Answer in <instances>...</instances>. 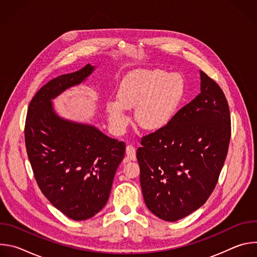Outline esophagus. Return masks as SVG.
I'll use <instances>...</instances> for the list:
<instances>
[{"label": "esophagus", "mask_w": 257, "mask_h": 257, "mask_svg": "<svg viewBox=\"0 0 257 257\" xmlns=\"http://www.w3.org/2000/svg\"><path fill=\"white\" fill-rule=\"evenodd\" d=\"M126 155L127 158L130 161H135L136 160V149L132 144H128L127 148H126Z\"/></svg>", "instance_id": "obj_1"}]
</instances>
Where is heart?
<instances>
[{
    "label": "heart",
    "mask_w": 257,
    "mask_h": 257,
    "mask_svg": "<svg viewBox=\"0 0 257 257\" xmlns=\"http://www.w3.org/2000/svg\"><path fill=\"white\" fill-rule=\"evenodd\" d=\"M185 93V78L178 72L156 69L132 73L121 83L119 100L109 99L105 104L109 125L115 133H123L130 122L126 108L135 107L139 127L162 129L175 117Z\"/></svg>",
    "instance_id": "heart-1"
}]
</instances>
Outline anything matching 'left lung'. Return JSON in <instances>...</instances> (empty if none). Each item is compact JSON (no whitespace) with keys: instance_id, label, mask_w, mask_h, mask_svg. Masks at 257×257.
Listing matches in <instances>:
<instances>
[{"instance_id":"8db88e82","label":"left lung","mask_w":257,"mask_h":257,"mask_svg":"<svg viewBox=\"0 0 257 257\" xmlns=\"http://www.w3.org/2000/svg\"><path fill=\"white\" fill-rule=\"evenodd\" d=\"M201 92L164 128L140 139L136 157L148 208L176 222L203 205L218 181L231 138L227 98L200 71Z\"/></svg>"}]
</instances>
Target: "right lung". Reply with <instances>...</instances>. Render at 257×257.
<instances>
[{"label": "right lung", "instance_id": "1", "mask_svg": "<svg viewBox=\"0 0 257 257\" xmlns=\"http://www.w3.org/2000/svg\"><path fill=\"white\" fill-rule=\"evenodd\" d=\"M93 69L87 64L45 84L28 105L24 128L27 156L40 189L74 221L87 219L105 205L126 150L123 141L54 112L51 99L81 83Z\"/></svg>", "mask_w": 257, "mask_h": 257}]
</instances>
